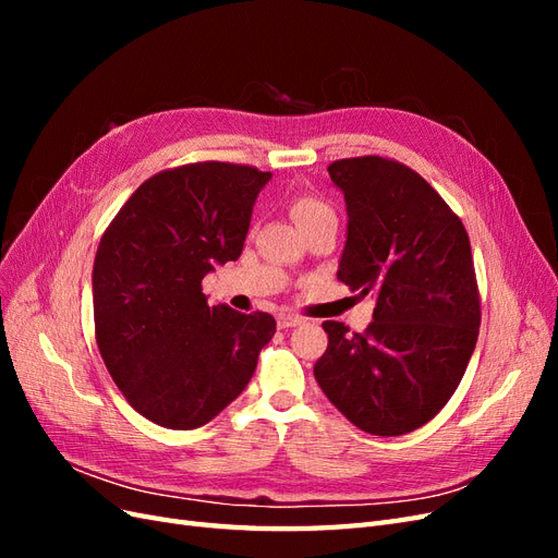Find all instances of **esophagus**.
Listing matches in <instances>:
<instances>
[{
	"mask_svg": "<svg viewBox=\"0 0 558 558\" xmlns=\"http://www.w3.org/2000/svg\"><path fill=\"white\" fill-rule=\"evenodd\" d=\"M300 324H302V318L295 316V314H286V312L277 314V326L279 328H293V326H300Z\"/></svg>",
	"mask_w": 558,
	"mask_h": 558,
	"instance_id": "1",
	"label": "esophagus"
}]
</instances>
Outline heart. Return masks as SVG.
<instances>
[{"instance_id":"1","label":"heart","mask_w":558,"mask_h":558,"mask_svg":"<svg viewBox=\"0 0 558 558\" xmlns=\"http://www.w3.org/2000/svg\"><path fill=\"white\" fill-rule=\"evenodd\" d=\"M293 218L300 228H305L314 221H320V218H335V214L326 202H320L316 197H300L293 205Z\"/></svg>"}]
</instances>
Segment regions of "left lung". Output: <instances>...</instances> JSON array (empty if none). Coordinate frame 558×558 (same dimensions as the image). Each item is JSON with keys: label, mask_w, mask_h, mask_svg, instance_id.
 Here are the masks:
<instances>
[{"label": "left lung", "mask_w": 558, "mask_h": 558, "mask_svg": "<svg viewBox=\"0 0 558 558\" xmlns=\"http://www.w3.org/2000/svg\"><path fill=\"white\" fill-rule=\"evenodd\" d=\"M328 174L347 205L337 279L375 293L377 305L365 332L326 320L328 349L314 377L361 430L412 433L445 408L477 344L468 232L430 183L396 160H337Z\"/></svg>", "instance_id": "obj_1"}]
</instances>
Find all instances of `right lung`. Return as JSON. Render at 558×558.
Here are the masks:
<instances>
[{"instance_id": "right-lung-1", "label": "right lung", "mask_w": 558, "mask_h": 558, "mask_svg": "<svg viewBox=\"0 0 558 558\" xmlns=\"http://www.w3.org/2000/svg\"><path fill=\"white\" fill-rule=\"evenodd\" d=\"M269 172L195 162L144 181L93 265L95 335L109 375L148 421L209 424L238 398L277 320L209 305L202 279L238 260Z\"/></svg>"}]
</instances>
